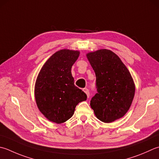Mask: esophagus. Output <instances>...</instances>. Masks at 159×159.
<instances>
[{
    "label": "esophagus",
    "mask_w": 159,
    "mask_h": 159,
    "mask_svg": "<svg viewBox=\"0 0 159 159\" xmlns=\"http://www.w3.org/2000/svg\"><path fill=\"white\" fill-rule=\"evenodd\" d=\"M83 90V92H85V94H87V96H88V97H89V89L88 88H84Z\"/></svg>",
    "instance_id": "esophagus-1"
}]
</instances>
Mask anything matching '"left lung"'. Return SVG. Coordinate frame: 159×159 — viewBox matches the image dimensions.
<instances>
[{
  "mask_svg": "<svg viewBox=\"0 0 159 159\" xmlns=\"http://www.w3.org/2000/svg\"><path fill=\"white\" fill-rule=\"evenodd\" d=\"M87 57L94 70L97 90L90 105L99 120L113 122L131 106L135 92L131 74L120 58L108 49L88 53Z\"/></svg>",
  "mask_w": 159,
  "mask_h": 159,
  "instance_id": "obj_1",
  "label": "left lung"
}]
</instances>
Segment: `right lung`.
<instances>
[{"mask_svg":"<svg viewBox=\"0 0 159 159\" xmlns=\"http://www.w3.org/2000/svg\"><path fill=\"white\" fill-rule=\"evenodd\" d=\"M79 52L61 49L54 53L43 65L35 84L37 106L52 122L62 123L70 119L80 102L87 95L74 85L71 68Z\"/></svg>","mask_w":159,"mask_h":159,"instance_id":"add662e5","label":"right lung"}]
</instances>
